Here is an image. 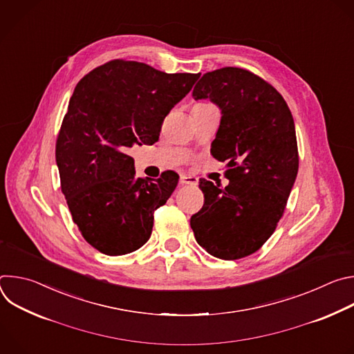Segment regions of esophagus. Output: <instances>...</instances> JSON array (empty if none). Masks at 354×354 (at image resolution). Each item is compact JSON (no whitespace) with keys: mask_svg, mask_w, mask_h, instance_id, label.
Instances as JSON below:
<instances>
[{"mask_svg":"<svg viewBox=\"0 0 354 354\" xmlns=\"http://www.w3.org/2000/svg\"><path fill=\"white\" fill-rule=\"evenodd\" d=\"M179 182H180V185H192L193 186V185H197V178L182 174L179 178Z\"/></svg>","mask_w":354,"mask_h":354,"instance_id":"obj_1","label":"esophagus"}]
</instances>
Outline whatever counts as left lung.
<instances>
[{"instance_id":"1","label":"left lung","mask_w":354,"mask_h":354,"mask_svg":"<svg viewBox=\"0 0 354 354\" xmlns=\"http://www.w3.org/2000/svg\"><path fill=\"white\" fill-rule=\"evenodd\" d=\"M192 95L221 111L212 154L228 162L230 183L200 179L205 205L190 227L210 255L241 259L269 239L286 209L298 172L294 120L283 96L242 68L203 74Z\"/></svg>"}]
</instances>
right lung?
Here are the masks:
<instances>
[{
	"label": "right lung",
	"mask_w": 354,
	"mask_h": 354,
	"mask_svg": "<svg viewBox=\"0 0 354 354\" xmlns=\"http://www.w3.org/2000/svg\"><path fill=\"white\" fill-rule=\"evenodd\" d=\"M200 74H167L144 63L113 60L75 86L56 144V162L73 221L109 257L126 255L151 236L154 212L179 175L136 178L127 149L154 144L165 116Z\"/></svg>",
	"instance_id": "obj_1"
}]
</instances>
